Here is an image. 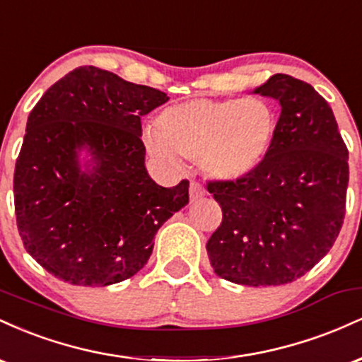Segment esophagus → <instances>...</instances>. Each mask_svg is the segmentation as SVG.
Here are the masks:
<instances>
[{
	"label": "esophagus",
	"mask_w": 362,
	"mask_h": 362,
	"mask_svg": "<svg viewBox=\"0 0 362 362\" xmlns=\"http://www.w3.org/2000/svg\"><path fill=\"white\" fill-rule=\"evenodd\" d=\"M189 194H190V201H197V199L204 197V189H202V185L197 184V182H192V184H190Z\"/></svg>",
	"instance_id": "34e87169"
}]
</instances>
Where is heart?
Here are the masks:
<instances>
[{
  "mask_svg": "<svg viewBox=\"0 0 362 362\" xmlns=\"http://www.w3.org/2000/svg\"><path fill=\"white\" fill-rule=\"evenodd\" d=\"M277 126L276 110L264 98H195L161 110L146 144L163 163H175V155L199 160L214 180L238 182L267 161Z\"/></svg>",
  "mask_w": 362,
  "mask_h": 362,
  "instance_id": "heart-1",
  "label": "heart"
}]
</instances>
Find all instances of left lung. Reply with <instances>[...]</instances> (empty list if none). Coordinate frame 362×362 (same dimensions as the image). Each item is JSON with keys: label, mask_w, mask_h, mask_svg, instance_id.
<instances>
[{"label": "left lung", "mask_w": 362, "mask_h": 362, "mask_svg": "<svg viewBox=\"0 0 362 362\" xmlns=\"http://www.w3.org/2000/svg\"><path fill=\"white\" fill-rule=\"evenodd\" d=\"M253 93L279 102L267 161L238 182H209L223 221L206 245L216 276L243 286L296 281L327 255L346 214L349 151L330 105L277 73Z\"/></svg>", "instance_id": "8db88e82"}]
</instances>
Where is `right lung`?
I'll use <instances>...</instances> for the list:
<instances>
[{"label":"right lung","instance_id":"obj_1","mask_svg":"<svg viewBox=\"0 0 362 362\" xmlns=\"http://www.w3.org/2000/svg\"><path fill=\"white\" fill-rule=\"evenodd\" d=\"M165 102L163 91L81 66L32 109L13 177L16 224L57 279L90 288L129 279L161 224L189 204V182L161 187L144 165L141 117Z\"/></svg>","mask_w":362,"mask_h":362}]
</instances>
